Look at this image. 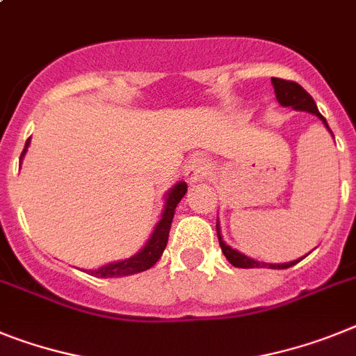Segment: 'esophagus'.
Masks as SVG:
<instances>
[{"instance_id":"34e87169","label":"esophagus","mask_w":356,"mask_h":356,"mask_svg":"<svg viewBox=\"0 0 356 356\" xmlns=\"http://www.w3.org/2000/svg\"><path fill=\"white\" fill-rule=\"evenodd\" d=\"M210 170V163L204 159V157H192L188 161V164L184 166V177L190 184L197 183V181H202L206 177V173Z\"/></svg>"}]
</instances>
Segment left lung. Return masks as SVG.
Listing matches in <instances>:
<instances>
[{
  "instance_id": "obj_1",
  "label": "left lung",
  "mask_w": 356,
  "mask_h": 356,
  "mask_svg": "<svg viewBox=\"0 0 356 356\" xmlns=\"http://www.w3.org/2000/svg\"><path fill=\"white\" fill-rule=\"evenodd\" d=\"M271 85H273V88H275L277 101H279L282 106H291L293 110H304V112L313 113V115H316V118L324 122V127L327 128L331 136H333L331 128L327 127V121H325L324 115H322V113L318 112V108H316V104H315V101H313V97L307 94L302 86L298 85V83L286 81V79H279V77H271ZM217 237H219V244H220V250H222L224 257H226L229 264L235 266V268H266V266H268V268H271V270H286V268H291V266H295L297 262H300L304 257H306L304 255L302 259H298V261L284 262V264H268V262H259V261H255V259H250V257L243 255V253L237 252V250H234V248L228 246V244L224 243L222 235H220L219 222H217Z\"/></svg>"
}]
</instances>
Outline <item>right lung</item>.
Masks as SVG:
<instances>
[{"label": "right lung", "instance_id": "1", "mask_svg": "<svg viewBox=\"0 0 356 356\" xmlns=\"http://www.w3.org/2000/svg\"><path fill=\"white\" fill-rule=\"evenodd\" d=\"M31 145V139L25 143V148L21 152V159L25 157L26 148ZM188 186L186 183H177L173 188H170V192L166 193V199H164V210L161 213V220L155 226L154 234L148 238V243L145 244L141 252H137L136 255L130 257V259H124V261L110 262L106 266H101L97 270H90L88 273L94 275V277H101V279H108V277H127V275L139 273V271L150 270L155 262L159 261L161 255H163L166 243H168V234L170 226H172L173 213H175V208L181 202V199L186 193Z\"/></svg>", "mask_w": 356, "mask_h": 356}]
</instances>
